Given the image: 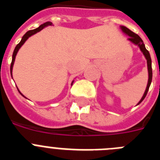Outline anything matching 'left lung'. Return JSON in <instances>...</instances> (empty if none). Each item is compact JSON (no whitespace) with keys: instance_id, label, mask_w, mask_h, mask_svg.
Listing matches in <instances>:
<instances>
[{"instance_id":"1","label":"left lung","mask_w":160,"mask_h":160,"mask_svg":"<svg viewBox=\"0 0 160 160\" xmlns=\"http://www.w3.org/2000/svg\"><path fill=\"white\" fill-rule=\"evenodd\" d=\"M121 29H122V30L125 33H127V34L129 36V38H128V40L131 41V42H133L134 44H135V45H137V46H139V48H140V49H141V51L142 52V53H143L144 56H145V58H146L147 62H148V76H149V78H148V87H147V89H146V90H145V93H144L143 96H142V98H141L140 101H139V102L138 103V104H139V103H140L141 102H142V100L145 98V97H146L147 94H148V90H149L150 85H151V83H152V59H151V56H150L149 52H148V50L146 49V47H145V45L143 44V42H142V40L141 39L140 37L138 36V34H136V33H135L134 32H132L131 30H130L128 28L125 27V26H121ZM159 75H160V70H159Z\"/></svg>"}]
</instances>
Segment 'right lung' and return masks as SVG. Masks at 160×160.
Listing matches in <instances>:
<instances>
[{
    "label": "right lung",
    "mask_w": 160,
    "mask_h": 160,
    "mask_svg": "<svg viewBox=\"0 0 160 160\" xmlns=\"http://www.w3.org/2000/svg\"><path fill=\"white\" fill-rule=\"evenodd\" d=\"M52 25L51 22H46V23H44V24H42V25H41L40 26H39V27H38V28H37V29H32V30H29L27 32H26V33H25V35H24L23 37H22V41H21V42H20L18 44V45H17V46H16V47H15V49H14L13 53H12V62H11V66H10V73H11V76H12V66H13L14 61H15V58H16L17 53H18V50H19V49H20V48H21V46H22V45H23V44L25 43V41L27 40V39L29 38V37L32 36V35H33V34H35L36 32H39V31H41L42 29H43V28H45V27H46V26H47V25ZM73 82H72V84H73ZM18 91H19V90H18ZM19 93H20V94H22V95L23 96V97H25V96H24L23 94H22V93L20 92V91H19Z\"/></svg>",
    "instance_id": "obj_1"
}]
</instances>
